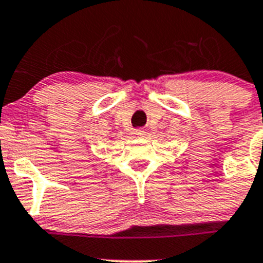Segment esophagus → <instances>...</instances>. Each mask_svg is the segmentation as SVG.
Masks as SVG:
<instances>
[{"label": "esophagus", "mask_w": 263, "mask_h": 263, "mask_svg": "<svg viewBox=\"0 0 263 263\" xmlns=\"http://www.w3.org/2000/svg\"><path fill=\"white\" fill-rule=\"evenodd\" d=\"M132 136L136 137V138H139V137L145 136V132H143L142 129H136V130H133V133H132Z\"/></svg>", "instance_id": "esophagus-1"}]
</instances>
